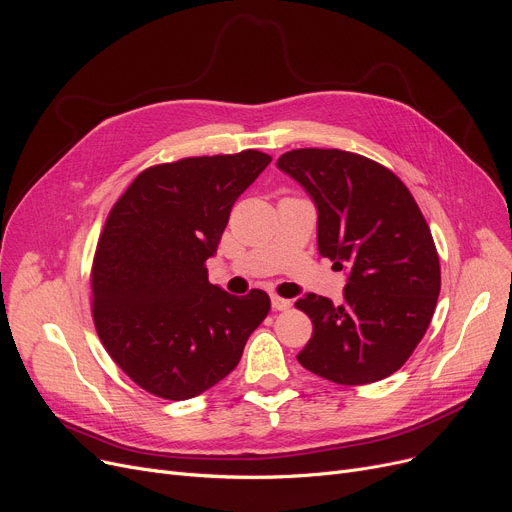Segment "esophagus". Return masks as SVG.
<instances>
[{
    "instance_id": "obj_1",
    "label": "esophagus",
    "mask_w": 512,
    "mask_h": 512,
    "mask_svg": "<svg viewBox=\"0 0 512 512\" xmlns=\"http://www.w3.org/2000/svg\"><path fill=\"white\" fill-rule=\"evenodd\" d=\"M272 307H274L276 311H288V309H290V301L278 297V294H274V297H272Z\"/></svg>"
}]
</instances>
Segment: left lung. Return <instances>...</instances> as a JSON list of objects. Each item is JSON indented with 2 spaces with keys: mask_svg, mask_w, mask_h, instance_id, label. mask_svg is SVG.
I'll return each mask as SVG.
<instances>
[{
  "mask_svg": "<svg viewBox=\"0 0 512 512\" xmlns=\"http://www.w3.org/2000/svg\"><path fill=\"white\" fill-rule=\"evenodd\" d=\"M278 168L317 205V249L346 267L344 303L307 294L294 307L313 336L297 355L340 386L388 378L413 355L436 311L440 259L409 188L392 170L340 149H292Z\"/></svg>",
  "mask_w": 512,
  "mask_h": 512,
  "instance_id": "1",
  "label": "left lung"
}]
</instances>
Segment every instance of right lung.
<instances>
[{"label":"right lung","mask_w":512,"mask_h":512,"mask_svg":"<svg viewBox=\"0 0 512 512\" xmlns=\"http://www.w3.org/2000/svg\"><path fill=\"white\" fill-rule=\"evenodd\" d=\"M272 157L247 149L143 170L107 215L91 267L95 330L153 396L186 400L224 380L270 297H232L207 278L234 201Z\"/></svg>","instance_id":"right-lung-1"}]
</instances>
